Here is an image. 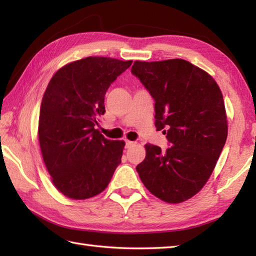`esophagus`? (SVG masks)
<instances>
[{
    "mask_svg": "<svg viewBox=\"0 0 256 256\" xmlns=\"http://www.w3.org/2000/svg\"><path fill=\"white\" fill-rule=\"evenodd\" d=\"M133 145H135V142H131V140H125V148H132Z\"/></svg>",
    "mask_w": 256,
    "mask_h": 256,
    "instance_id": "34e87169",
    "label": "esophagus"
}]
</instances>
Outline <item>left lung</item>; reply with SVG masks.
<instances>
[{
    "mask_svg": "<svg viewBox=\"0 0 256 256\" xmlns=\"http://www.w3.org/2000/svg\"><path fill=\"white\" fill-rule=\"evenodd\" d=\"M131 72L155 101V126L170 148L146 144L140 180L157 198L179 204L204 186L228 136L224 101L210 74L184 59L135 62Z\"/></svg>",
    "mask_w": 256,
    "mask_h": 256,
    "instance_id": "1",
    "label": "left lung"
}]
</instances>
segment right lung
I'll return each mask as SVG.
<instances>
[{
	"mask_svg": "<svg viewBox=\"0 0 256 256\" xmlns=\"http://www.w3.org/2000/svg\"><path fill=\"white\" fill-rule=\"evenodd\" d=\"M132 64L106 57H86L54 74L42 96L38 140L48 172L68 198L88 199L104 190L121 164L123 140L96 130L106 113L108 86Z\"/></svg>",
	"mask_w": 256,
	"mask_h": 256,
	"instance_id": "obj_1",
	"label": "right lung"
}]
</instances>
